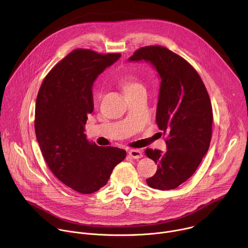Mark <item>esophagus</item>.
I'll return each instance as SVG.
<instances>
[{"mask_svg":"<svg viewBox=\"0 0 248 248\" xmlns=\"http://www.w3.org/2000/svg\"><path fill=\"white\" fill-rule=\"evenodd\" d=\"M129 156L133 159H140L143 157V154L142 152H141L140 150H137V149H131L129 152H128Z\"/></svg>","mask_w":248,"mask_h":248,"instance_id":"obj_1","label":"esophagus"}]
</instances>
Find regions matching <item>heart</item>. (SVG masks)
I'll return each mask as SVG.
<instances>
[{"instance_id": "1", "label": "heart", "mask_w": 248, "mask_h": 248, "mask_svg": "<svg viewBox=\"0 0 248 248\" xmlns=\"http://www.w3.org/2000/svg\"><path fill=\"white\" fill-rule=\"evenodd\" d=\"M118 83L123 88L124 94H129L140 88H143L137 77L133 74H125L121 76L118 79Z\"/></svg>"}]
</instances>
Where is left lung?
<instances>
[{
	"label": "left lung",
	"mask_w": 248,
	"mask_h": 248,
	"mask_svg": "<svg viewBox=\"0 0 248 248\" xmlns=\"http://www.w3.org/2000/svg\"><path fill=\"white\" fill-rule=\"evenodd\" d=\"M128 61L151 62L162 79L156 122L167 135L168 150H145L158 167L146 183L160 190L174 189L194 173L210 146L213 111L207 89L187 61L163 46L140 48Z\"/></svg>",
	"instance_id": "left-lung-1"
}]
</instances>
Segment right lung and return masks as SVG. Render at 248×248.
Here are the masks:
<instances>
[{
	"instance_id": "right-lung-1",
	"label": "right lung",
	"mask_w": 248,
	"mask_h": 248,
	"mask_svg": "<svg viewBox=\"0 0 248 248\" xmlns=\"http://www.w3.org/2000/svg\"><path fill=\"white\" fill-rule=\"evenodd\" d=\"M121 54L77 49L44 78L35 106V133L42 155L57 178L74 190L90 194L107 185L124 149L91 143L84 134L94 109L92 85Z\"/></svg>"
}]
</instances>
